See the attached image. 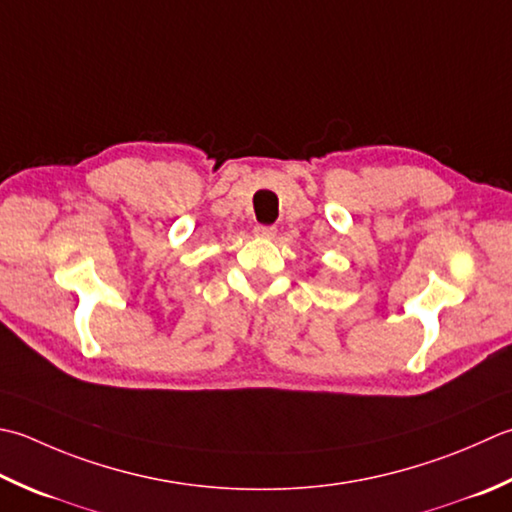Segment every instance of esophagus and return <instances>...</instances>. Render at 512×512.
I'll return each mask as SVG.
<instances>
[{"label": "esophagus", "mask_w": 512, "mask_h": 512, "mask_svg": "<svg viewBox=\"0 0 512 512\" xmlns=\"http://www.w3.org/2000/svg\"><path fill=\"white\" fill-rule=\"evenodd\" d=\"M253 233L262 239H273L277 235V228L275 226H255Z\"/></svg>", "instance_id": "esophagus-1"}]
</instances>
